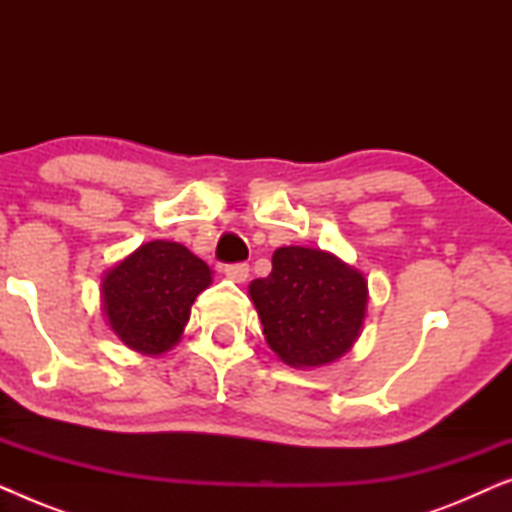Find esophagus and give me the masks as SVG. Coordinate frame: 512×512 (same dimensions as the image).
Listing matches in <instances>:
<instances>
[{"label":"esophagus","instance_id":"1","mask_svg":"<svg viewBox=\"0 0 512 512\" xmlns=\"http://www.w3.org/2000/svg\"><path fill=\"white\" fill-rule=\"evenodd\" d=\"M223 275H226L228 279H233V282H237V284H242V282H247V277H249V265L247 263L226 265V268H223Z\"/></svg>","mask_w":512,"mask_h":512}]
</instances>
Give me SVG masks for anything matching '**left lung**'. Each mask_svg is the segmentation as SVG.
Instances as JSON below:
<instances>
[{
	"mask_svg": "<svg viewBox=\"0 0 512 512\" xmlns=\"http://www.w3.org/2000/svg\"><path fill=\"white\" fill-rule=\"evenodd\" d=\"M263 335L293 368H321L342 359L363 331L368 279L331 251L279 247L272 272L249 284Z\"/></svg>",
	"mask_w": 512,
	"mask_h": 512,
	"instance_id": "left-lung-1",
	"label": "left lung"
}]
</instances>
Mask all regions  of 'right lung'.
<instances>
[{"label": "right lung", "instance_id": "obj_1", "mask_svg": "<svg viewBox=\"0 0 512 512\" xmlns=\"http://www.w3.org/2000/svg\"><path fill=\"white\" fill-rule=\"evenodd\" d=\"M212 275V268L184 244L146 242L102 275L100 303L107 326L139 354L170 352Z\"/></svg>", "mask_w": 512, "mask_h": 512}]
</instances>
